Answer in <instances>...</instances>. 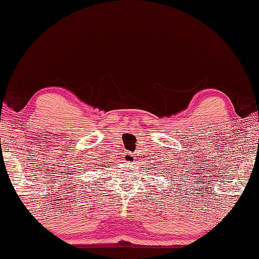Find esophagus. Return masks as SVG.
Here are the masks:
<instances>
[{
	"mask_svg": "<svg viewBox=\"0 0 259 259\" xmlns=\"http://www.w3.org/2000/svg\"><path fill=\"white\" fill-rule=\"evenodd\" d=\"M124 160L126 162H133L135 160V157L131 153H126V154H124Z\"/></svg>",
	"mask_w": 259,
	"mask_h": 259,
	"instance_id": "34e87169",
	"label": "esophagus"
}]
</instances>
